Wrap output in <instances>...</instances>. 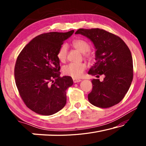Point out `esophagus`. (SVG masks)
<instances>
[{
  "label": "esophagus",
  "instance_id": "34e87169",
  "mask_svg": "<svg viewBox=\"0 0 146 146\" xmlns=\"http://www.w3.org/2000/svg\"><path fill=\"white\" fill-rule=\"evenodd\" d=\"M73 82L74 83H77V82H80V81H81L80 79L75 78H73Z\"/></svg>",
  "mask_w": 146,
  "mask_h": 146
}]
</instances>
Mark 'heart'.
Instances as JSON below:
<instances>
[{
	"label": "heart",
	"instance_id": "obj_1",
	"mask_svg": "<svg viewBox=\"0 0 146 146\" xmlns=\"http://www.w3.org/2000/svg\"><path fill=\"white\" fill-rule=\"evenodd\" d=\"M73 45L75 48L82 53H88L90 51V44L84 39H76L73 41ZM68 46L67 44H63L59 48L57 57L62 62L66 60L68 55ZM86 68L84 64L82 63H70L62 68V72L65 75L70 76L73 78H79L84 73Z\"/></svg>",
	"mask_w": 146,
	"mask_h": 146
}]
</instances>
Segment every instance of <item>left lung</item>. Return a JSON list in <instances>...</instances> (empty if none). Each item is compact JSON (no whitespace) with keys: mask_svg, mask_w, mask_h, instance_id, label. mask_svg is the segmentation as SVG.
I'll return each instance as SVG.
<instances>
[{"mask_svg":"<svg viewBox=\"0 0 146 146\" xmlns=\"http://www.w3.org/2000/svg\"><path fill=\"white\" fill-rule=\"evenodd\" d=\"M75 34H81L93 42L96 49V62L88 74L104 76L93 79V89L88 94L91 104L101 108L112 107L125 97L133 77L132 55L122 38L99 28L79 29Z\"/></svg>","mask_w":146,"mask_h":146,"instance_id":"8db88e82","label":"left lung"}]
</instances>
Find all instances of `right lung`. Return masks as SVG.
Masks as SVG:
<instances>
[{
	"mask_svg": "<svg viewBox=\"0 0 146 146\" xmlns=\"http://www.w3.org/2000/svg\"><path fill=\"white\" fill-rule=\"evenodd\" d=\"M73 32L41 34L17 57L14 75L20 96L27 107L39 115H53L66 105V90L73 82L70 76H60L57 53Z\"/></svg>",
	"mask_w": 146,
	"mask_h": 146,
	"instance_id": "1",
	"label": "right lung"
}]
</instances>
